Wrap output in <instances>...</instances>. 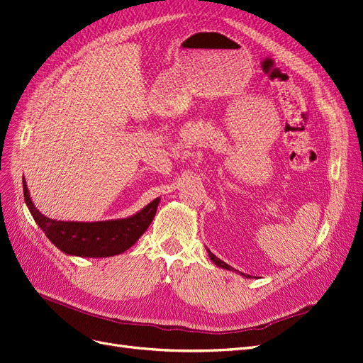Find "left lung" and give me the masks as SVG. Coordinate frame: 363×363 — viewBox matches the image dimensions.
I'll return each mask as SVG.
<instances>
[{
  "label": "left lung",
  "instance_id": "obj_1",
  "mask_svg": "<svg viewBox=\"0 0 363 363\" xmlns=\"http://www.w3.org/2000/svg\"><path fill=\"white\" fill-rule=\"evenodd\" d=\"M206 251H208V256H209V259L216 263L218 267H223V269H227V271H233V272H236V274H239V275H242V277H245V278H252L251 275H247V274H244V272H239V271H236V269H233L232 266H229L227 263H224L223 260H220L217 256H213V254L206 248Z\"/></svg>",
  "mask_w": 363,
  "mask_h": 363
}]
</instances>
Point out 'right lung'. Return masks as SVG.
Listing matches in <instances>:
<instances>
[{
    "instance_id": "obj_1",
    "label": "right lung",
    "mask_w": 363,
    "mask_h": 363,
    "mask_svg": "<svg viewBox=\"0 0 363 363\" xmlns=\"http://www.w3.org/2000/svg\"><path fill=\"white\" fill-rule=\"evenodd\" d=\"M22 184L25 203L50 242L69 256L85 259L112 257L131 248L152 223L160 203V197H157L127 218L92 223L60 221L43 216L34 206L25 179Z\"/></svg>"
}]
</instances>
